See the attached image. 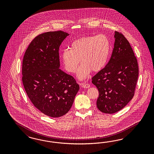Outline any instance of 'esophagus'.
I'll list each match as a JSON object with an SVG mask.
<instances>
[{"label":"esophagus","instance_id":"34e87169","mask_svg":"<svg viewBox=\"0 0 154 154\" xmlns=\"http://www.w3.org/2000/svg\"><path fill=\"white\" fill-rule=\"evenodd\" d=\"M81 85L82 87V88H89L90 87V84H86V83H81Z\"/></svg>","mask_w":154,"mask_h":154}]
</instances>
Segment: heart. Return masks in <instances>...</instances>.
<instances>
[{
	"label": "heart",
	"mask_w": 154,
	"mask_h": 154,
	"mask_svg": "<svg viewBox=\"0 0 154 154\" xmlns=\"http://www.w3.org/2000/svg\"><path fill=\"white\" fill-rule=\"evenodd\" d=\"M111 45L108 38L104 34L80 38L72 42L70 48L61 53V59L66 70L75 73L77 71L80 79H86L91 70L97 72L102 70L107 63Z\"/></svg>",
	"instance_id": "b5f03b06"
}]
</instances>
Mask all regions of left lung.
Instances as JSON below:
<instances>
[{
  "label": "left lung",
  "mask_w": 154,
  "mask_h": 154,
  "mask_svg": "<svg viewBox=\"0 0 154 154\" xmlns=\"http://www.w3.org/2000/svg\"><path fill=\"white\" fill-rule=\"evenodd\" d=\"M114 48L107 65L92 77L99 97L100 111L114 113L125 107L134 97L139 75L137 58L129 41L115 32Z\"/></svg>",
  "instance_id": "1"
}]
</instances>
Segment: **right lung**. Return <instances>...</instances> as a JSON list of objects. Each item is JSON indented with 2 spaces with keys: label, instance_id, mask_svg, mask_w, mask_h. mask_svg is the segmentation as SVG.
<instances>
[{
  "label": "right lung",
  "instance_id": "1",
  "mask_svg": "<svg viewBox=\"0 0 154 154\" xmlns=\"http://www.w3.org/2000/svg\"><path fill=\"white\" fill-rule=\"evenodd\" d=\"M69 35L61 30L42 33L30 42L23 56L25 90L33 105L52 117L70 110L79 89L74 77L59 68V47Z\"/></svg>",
  "mask_w": 154,
  "mask_h": 154
}]
</instances>
